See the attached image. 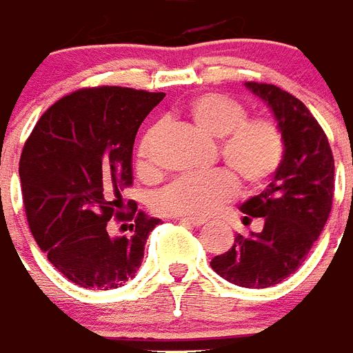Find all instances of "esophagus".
<instances>
[{"instance_id": "34e87169", "label": "esophagus", "mask_w": 353, "mask_h": 353, "mask_svg": "<svg viewBox=\"0 0 353 353\" xmlns=\"http://www.w3.org/2000/svg\"><path fill=\"white\" fill-rule=\"evenodd\" d=\"M180 222L185 225H193V228H200V225L205 224L204 221H200V219H191V216H182V219H180Z\"/></svg>"}]
</instances>
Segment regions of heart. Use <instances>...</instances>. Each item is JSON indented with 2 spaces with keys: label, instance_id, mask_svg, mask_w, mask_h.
I'll return each instance as SVG.
<instances>
[{
  "label": "heart",
  "instance_id": "1",
  "mask_svg": "<svg viewBox=\"0 0 353 353\" xmlns=\"http://www.w3.org/2000/svg\"><path fill=\"white\" fill-rule=\"evenodd\" d=\"M194 128L219 138V154L228 169L182 174L159 194L157 208L171 216L205 219L221 210L236 194V181L246 190H259L275 176L283 165L286 138L273 118H248L246 107L222 92H204L185 107ZM154 129L138 145V168L153 169Z\"/></svg>",
  "mask_w": 353,
  "mask_h": 353
}]
</instances>
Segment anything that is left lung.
<instances>
[{
    "label": "left lung",
    "mask_w": 353,
    "mask_h": 353,
    "mask_svg": "<svg viewBox=\"0 0 353 353\" xmlns=\"http://www.w3.org/2000/svg\"><path fill=\"white\" fill-rule=\"evenodd\" d=\"M268 101L286 138L283 165L266 190L242 204L244 224L262 216L261 233L236 235L211 261L222 279L242 288H270L295 273L328 221L334 202V154L328 137L303 101L281 87L248 81Z\"/></svg>",
    "instance_id": "8db88e82"
}]
</instances>
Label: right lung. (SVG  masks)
Masks as SVG:
<instances>
[{"instance_id": "add662e5", "label": "right lung", "mask_w": 353, "mask_h": 353, "mask_svg": "<svg viewBox=\"0 0 353 353\" xmlns=\"http://www.w3.org/2000/svg\"><path fill=\"white\" fill-rule=\"evenodd\" d=\"M163 92L83 87L52 103L34 125L19 159L30 233L76 286L112 290L131 281L159 219L134 200L131 154L138 128ZM130 228L117 236L114 228Z\"/></svg>"}]
</instances>
